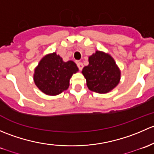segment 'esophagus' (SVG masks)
<instances>
[{
  "mask_svg": "<svg viewBox=\"0 0 154 154\" xmlns=\"http://www.w3.org/2000/svg\"><path fill=\"white\" fill-rule=\"evenodd\" d=\"M77 66H78V67H79V70H82L84 65H83V64H82V62H79H79H77Z\"/></svg>",
  "mask_w": 154,
  "mask_h": 154,
  "instance_id": "obj_1",
  "label": "esophagus"
}]
</instances>
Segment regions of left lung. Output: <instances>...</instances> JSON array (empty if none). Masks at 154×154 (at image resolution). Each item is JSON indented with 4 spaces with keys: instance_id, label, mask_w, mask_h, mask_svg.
<instances>
[{
    "instance_id": "left-lung-1",
    "label": "left lung",
    "mask_w": 154,
    "mask_h": 154,
    "mask_svg": "<svg viewBox=\"0 0 154 154\" xmlns=\"http://www.w3.org/2000/svg\"><path fill=\"white\" fill-rule=\"evenodd\" d=\"M89 90L98 93H107L117 86L120 70L108 54L96 51L89 57V64L82 69Z\"/></svg>"
}]
</instances>
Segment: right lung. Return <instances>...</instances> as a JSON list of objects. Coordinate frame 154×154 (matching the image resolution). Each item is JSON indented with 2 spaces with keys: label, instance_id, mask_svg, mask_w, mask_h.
Listing matches in <instances>:
<instances>
[{
  "label": "right lung",
  "instance_id": "obj_1",
  "mask_svg": "<svg viewBox=\"0 0 154 154\" xmlns=\"http://www.w3.org/2000/svg\"><path fill=\"white\" fill-rule=\"evenodd\" d=\"M78 70L75 62H64L59 55L53 53L41 60L35 69L34 82L43 93L55 96L69 88V79Z\"/></svg>",
  "mask_w": 154,
  "mask_h": 154
}]
</instances>
